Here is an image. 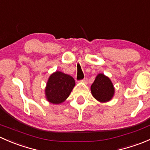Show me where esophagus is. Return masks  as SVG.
Listing matches in <instances>:
<instances>
[{
	"label": "esophagus",
	"mask_w": 150,
	"mask_h": 150,
	"mask_svg": "<svg viewBox=\"0 0 150 150\" xmlns=\"http://www.w3.org/2000/svg\"><path fill=\"white\" fill-rule=\"evenodd\" d=\"M82 82L83 83L86 84L88 83V78H85L83 80H82Z\"/></svg>",
	"instance_id": "obj_1"
}]
</instances>
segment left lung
Wrapping results in <instances>:
<instances>
[{
	"label": "left lung",
	"instance_id": "left-lung-1",
	"mask_svg": "<svg viewBox=\"0 0 150 150\" xmlns=\"http://www.w3.org/2000/svg\"><path fill=\"white\" fill-rule=\"evenodd\" d=\"M92 96L101 103L110 102L115 95V87L110 78L103 73L96 75L91 86Z\"/></svg>",
	"mask_w": 150,
	"mask_h": 150
}]
</instances>
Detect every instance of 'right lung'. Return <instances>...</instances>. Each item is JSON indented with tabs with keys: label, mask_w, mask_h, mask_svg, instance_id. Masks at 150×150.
Masks as SVG:
<instances>
[{
	"label": "right lung",
	"mask_w": 150,
	"mask_h": 150,
	"mask_svg": "<svg viewBox=\"0 0 150 150\" xmlns=\"http://www.w3.org/2000/svg\"><path fill=\"white\" fill-rule=\"evenodd\" d=\"M75 86L74 78L61 71L53 72L45 88L46 100L51 104H60L64 102Z\"/></svg>",
	"instance_id": "add662e5"
}]
</instances>
